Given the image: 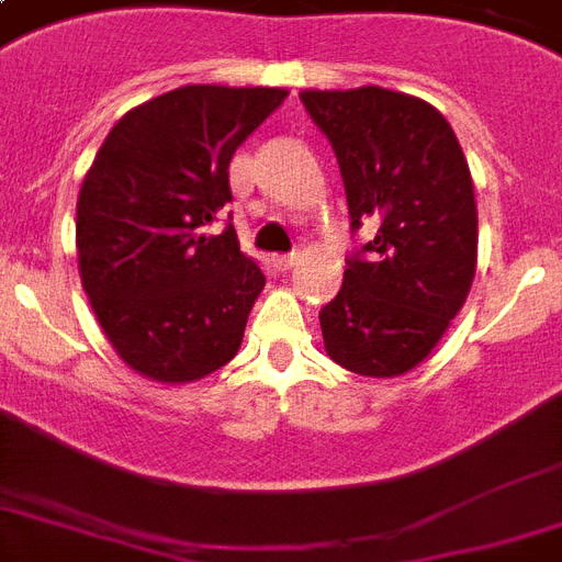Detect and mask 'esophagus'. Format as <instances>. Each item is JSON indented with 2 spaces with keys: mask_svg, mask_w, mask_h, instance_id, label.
Returning <instances> with one entry per match:
<instances>
[{
  "mask_svg": "<svg viewBox=\"0 0 562 562\" xmlns=\"http://www.w3.org/2000/svg\"><path fill=\"white\" fill-rule=\"evenodd\" d=\"M300 259V254H280L273 256V268H280V271H289V268H294Z\"/></svg>",
  "mask_w": 562,
  "mask_h": 562,
  "instance_id": "obj_1",
  "label": "esophagus"
}]
</instances>
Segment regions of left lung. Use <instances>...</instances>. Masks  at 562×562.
Returning <instances> with one entry per match:
<instances>
[{
	"label": "left lung",
	"instance_id": "left-lung-1",
	"mask_svg": "<svg viewBox=\"0 0 562 562\" xmlns=\"http://www.w3.org/2000/svg\"><path fill=\"white\" fill-rule=\"evenodd\" d=\"M341 166L350 229L344 285L321 308L326 352L361 375L417 368L470 294L479 212L458 136L431 104L382 90H306Z\"/></svg>",
	"mask_w": 562,
	"mask_h": 562
}]
</instances>
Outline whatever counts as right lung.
I'll use <instances>...</instances> for the list:
<instances>
[{"instance_id": "1", "label": "right lung", "mask_w": 562, "mask_h": 562, "mask_svg": "<svg viewBox=\"0 0 562 562\" xmlns=\"http://www.w3.org/2000/svg\"><path fill=\"white\" fill-rule=\"evenodd\" d=\"M277 87L192 83L119 119L78 194V268L113 350L157 382L224 368L262 268L236 229L206 236L229 192V160L280 108Z\"/></svg>"}]
</instances>
